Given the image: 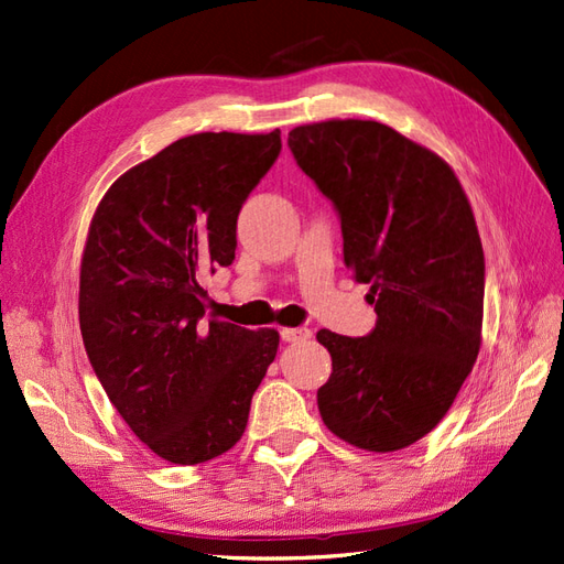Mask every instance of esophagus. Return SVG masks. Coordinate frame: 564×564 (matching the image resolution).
Instances as JSON below:
<instances>
[{"label": "esophagus", "mask_w": 564, "mask_h": 564, "mask_svg": "<svg viewBox=\"0 0 564 564\" xmlns=\"http://www.w3.org/2000/svg\"><path fill=\"white\" fill-rule=\"evenodd\" d=\"M312 337V330L310 328H281V340L288 343V345H297V343H307Z\"/></svg>", "instance_id": "1"}]
</instances>
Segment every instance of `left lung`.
Here are the masks:
<instances>
[{
  "mask_svg": "<svg viewBox=\"0 0 564 564\" xmlns=\"http://www.w3.org/2000/svg\"><path fill=\"white\" fill-rule=\"evenodd\" d=\"M288 147L333 203L378 314L364 337L316 333L333 359L318 413L354 446L397 452L442 421L477 359L485 252L470 203L440 155L382 122L295 127Z\"/></svg>",
  "mask_w": 564,
  "mask_h": 564,
  "instance_id": "8db88e82",
  "label": "left lung"
}]
</instances>
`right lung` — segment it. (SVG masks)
<instances>
[{
	"instance_id": "right-lung-1",
	"label": "right lung",
	"mask_w": 564,
	"mask_h": 564,
	"mask_svg": "<svg viewBox=\"0 0 564 564\" xmlns=\"http://www.w3.org/2000/svg\"><path fill=\"white\" fill-rule=\"evenodd\" d=\"M281 132H203L124 172L91 219L79 330L112 406L153 454L213 460L243 437L276 330L205 316L198 279L236 257V221Z\"/></svg>"
}]
</instances>
